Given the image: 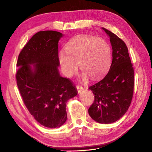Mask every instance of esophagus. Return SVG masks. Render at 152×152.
I'll use <instances>...</instances> for the list:
<instances>
[{
	"mask_svg": "<svg viewBox=\"0 0 152 152\" xmlns=\"http://www.w3.org/2000/svg\"><path fill=\"white\" fill-rule=\"evenodd\" d=\"M76 87V89H77V93H80L81 91L83 90V87H80L78 86H77Z\"/></svg>",
	"mask_w": 152,
	"mask_h": 152,
	"instance_id": "esophagus-1",
	"label": "esophagus"
}]
</instances>
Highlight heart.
<instances>
[{
    "label": "heart",
    "instance_id": "b5f03b06",
    "mask_svg": "<svg viewBox=\"0 0 152 152\" xmlns=\"http://www.w3.org/2000/svg\"><path fill=\"white\" fill-rule=\"evenodd\" d=\"M65 51L60 52L58 60L62 72L66 77H72L79 64L83 71L82 78L89 76L96 80L107 72L111 63V50L109 45L101 38L79 36L72 39L65 46Z\"/></svg>",
    "mask_w": 152,
    "mask_h": 152
}]
</instances>
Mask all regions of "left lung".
Segmentation results:
<instances>
[{
	"mask_svg": "<svg viewBox=\"0 0 152 152\" xmlns=\"http://www.w3.org/2000/svg\"><path fill=\"white\" fill-rule=\"evenodd\" d=\"M110 39L113 60L107 75L89 89L94 95L89 114L100 124H111L123 116L131 104L134 71L128 47L116 35L102 28Z\"/></svg>",
	"mask_w": 152,
	"mask_h": 152,
	"instance_id": "1",
	"label": "left lung"
}]
</instances>
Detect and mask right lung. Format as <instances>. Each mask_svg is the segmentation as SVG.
Here are the masks:
<instances>
[{"label":"right lung","instance_id":"obj_1","mask_svg":"<svg viewBox=\"0 0 152 152\" xmlns=\"http://www.w3.org/2000/svg\"><path fill=\"white\" fill-rule=\"evenodd\" d=\"M64 35L41 31L32 36L17 60V83L26 107L40 124L49 128L66 122V102L77 94L59 72L58 43Z\"/></svg>","mask_w":152,"mask_h":152}]
</instances>
